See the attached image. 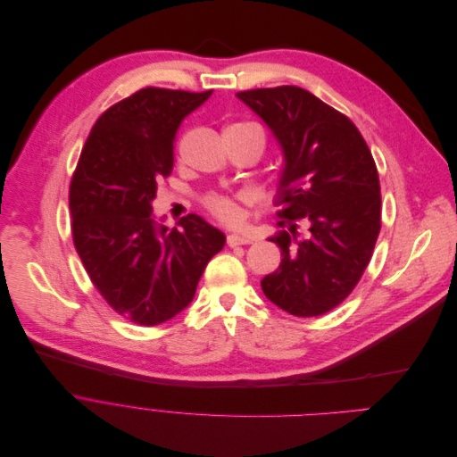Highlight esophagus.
I'll use <instances>...</instances> for the list:
<instances>
[{
    "label": "esophagus",
    "instance_id": "34e87169",
    "mask_svg": "<svg viewBox=\"0 0 457 457\" xmlns=\"http://www.w3.org/2000/svg\"><path fill=\"white\" fill-rule=\"evenodd\" d=\"M227 245L228 246H239V245H250V239L245 237V236H237V234H230L227 236Z\"/></svg>",
    "mask_w": 457,
    "mask_h": 457
}]
</instances>
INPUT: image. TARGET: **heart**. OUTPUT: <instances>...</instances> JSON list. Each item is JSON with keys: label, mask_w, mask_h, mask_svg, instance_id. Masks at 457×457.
<instances>
[{"label": "heart", "mask_w": 457, "mask_h": 457, "mask_svg": "<svg viewBox=\"0 0 457 457\" xmlns=\"http://www.w3.org/2000/svg\"><path fill=\"white\" fill-rule=\"evenodd\" d=\"M225 131H257L264 142V131L259 124L250 120L232 122ZM243 196H228L221 193H211L204 198L205 209L225 225H237L243 220Z\"/></svg>", "instance_id": "obj_1"}]
</instances>
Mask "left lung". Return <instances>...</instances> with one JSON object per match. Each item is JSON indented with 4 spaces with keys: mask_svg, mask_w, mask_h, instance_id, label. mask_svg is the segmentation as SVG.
I'll list each match as a JSON object with an SVG mask.
<instances>
[{
    "mask_svg": "<svg viewBox=\"0 0 457 457\" xmlns=\"http://www.w3.org/2000/svg\"><path fill=\"white\" fill-rule=\"evenodd\" d=\"M278 137L285 170L270 241L281 264L261 281L264 295L295 317L337 308L366 271L382 228L380 178L370 145L349 117L299 86L239 91Z\"/></svg>",
    "mask_w": 457,
    "mask_h": 457,
    "instance_id": "obj_1",
    "label": "left lung"
}]
</instances>
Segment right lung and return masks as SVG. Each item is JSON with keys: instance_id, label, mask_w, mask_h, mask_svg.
<instances>
[{"instance_id": "add662e5", "label": "right lung", "mask_w": 457, "mask_h": 457, "mask_svg": "<svg viewBox=\"0 0 457 457\" xmlns=\"http://www.w3.org/2000/svg\"><path fill=\"white\" fill-rule=\"evenodd\" d=\"M212 89L142 87L91 128L70 181L71 237L91 283L124 319L156 326L196 294L225 236L196 214L156 225L151 202L174 165V138Z\"/></svg>"}]
</instances>
